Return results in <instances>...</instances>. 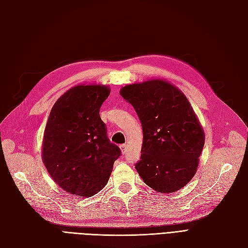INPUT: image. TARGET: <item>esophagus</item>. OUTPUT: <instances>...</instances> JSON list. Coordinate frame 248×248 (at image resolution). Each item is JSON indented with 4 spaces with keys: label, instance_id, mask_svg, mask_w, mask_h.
<instances>
[{
    "label": "esophagus",
    "instance_id": "34e87169",
    "mask_svg": "<svg viewBox=\"0 0 248 248\" xmlns=\"http://www.w3.org/2000/svg\"><path fill=\"white\" fill-rule=\"evenodd\" d=\"M120 149H121V152H122L123 155H125V154L127 153V144H121Z\"/></svg>",
    "mask_w": 248,
    "mask_h": 248
}]
</instances>
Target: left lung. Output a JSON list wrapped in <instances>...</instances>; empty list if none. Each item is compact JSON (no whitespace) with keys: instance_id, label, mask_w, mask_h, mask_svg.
I'll return each instance as SVG.
<instances>
[{"instance_id":"8db88e82","label":"left lung","mask_w":248,"mask_h":248,"mask_svg":"<svg viewBox=\"0 0 248 248\" xmlns=\"http://www.w3.org/2000/svg\"><path fill=\"white\" fill-rule=\"evenodd\" d=\"M120 94L134 108L143 140L136 171L153 190L173 193L197 171L205 134L186 95L173 84L150 79L128 84Z\"/></svg>"}]
</instances>
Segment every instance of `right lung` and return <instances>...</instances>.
I'll use <instances>...</instances> for the list:
<instances>
[{
  "instance_id": "1",
  "label": "right lung",
  "mask_w": 248,
  "mask_h": 248,
  "mask_svg": "<svg viewBox=\"0 0 248 248\" xmlns=\"http://www.w3.org/2000/svg\"><path fill=\"white\" fill-rule=\"evenodd\" d=\"M109 92L107 85H76L56 100L46 123L43 163L62 190L80 198L104 189L121 155L99 115Z\"/></svg>"
}]
</instances>
